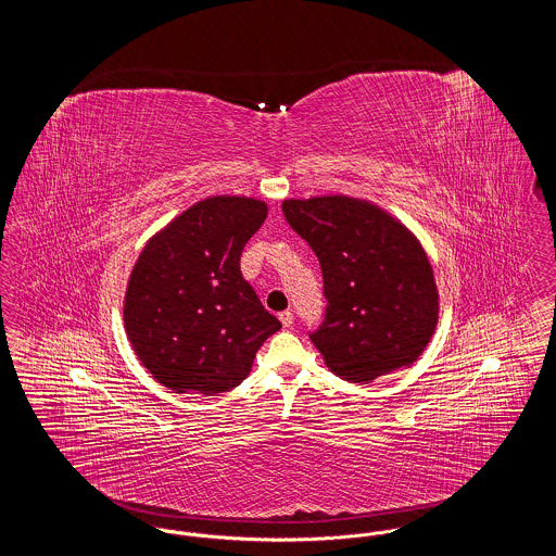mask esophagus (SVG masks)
<instances>
[{"instance_id":"34e87169","label":"esophagus","mask_w":556,"mask_h":556,"mask_svg":"<svg viewBox=\"0 0 556 556\" xmlns=\"http://www.w3.org/2000/svg\"><path fill=\"white\" fill-rule=\"evenodd\" d=\"M279 318H281L283 327H291V325H293V313H291V311H283V313L279 315Z\"/></svg>"}]
</instances>
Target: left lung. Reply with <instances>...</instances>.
<instances>
[{
  "label": "left lung",
  "instance_id": "1",
  "mask_svg": "<svg viewBox=\"0 0 556 556\" xmlns=\"http://www.w3.org/2000/svg\"><path fill=\"white\" fill-rule=\"evenodd\" d=\"M293 231L315 250L327 298L313 344L352 383L410 367L431 342L440 293L421 241L394 214L352 195L283 200Z\"/></svg>",
  "mask_w": 556,
  "mask_h": 556
}]
</instances>
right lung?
<instances>
[{
	"instance_id": "1",
	"label": "right lung",
	"mask_w": 556,
	"mask_h": 556,
	"mask_svg": "<svg viewBox=\"0 0 556 556\" xmlns=\"http://www.w3.org/2000/svg\"><path fill=\"white\" fill-rule=\"evenodd\" d=\"M266 214L258 198L211 195L143 245L123 318L132 352L164 388L218 396L250 375L258 348L281 329L239 270Z\"/></svg>"
}]
</instances>
